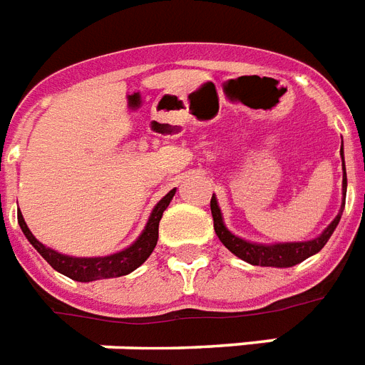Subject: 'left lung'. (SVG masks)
I'll use <instances>...</instances> for the list:
<instances>
[{
	"label": "left lung",
	"instance_id": "1",
	"mask_svg": "<svg viewBox=\"0 0 365 365\" xmlns=\"http://www.w3.org/2000/svg\"><path fill=\"white\" fill-rule=\"evenodd\" d=\"M342 166H344V158H342ZM342 193L346 195V170L342 174ZM342 209H344V199H342V207L339 215L325 230L321 232L319 236L313 237L309 242H286V244H255V242H247L242 237L234 236L226 226H224L222 212L217 203V197L212 195L210 199V212H212V220H215V232H217L218 240L222 242L228 250L236 255V257L244 259L245 263L259 267H294L302 263L304 259L312 257L317 251L323 250V245L329 242V237L334 232V228L341 222Z\"/></svg>",
	"mask_w": 365,
	"mask_h": 365
}]
</instances>
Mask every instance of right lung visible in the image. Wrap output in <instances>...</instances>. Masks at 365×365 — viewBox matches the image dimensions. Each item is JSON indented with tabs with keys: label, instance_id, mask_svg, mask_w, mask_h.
Segmentation results:
<instances>
[{
	"label": "right lung",
	"instance_id": "obj_1",
	"mask_svg": "<svg viewBox=\"0 0 365 365\" xmlns=\"http://www.w3.org/2000/svg\"><path fill=\"white\" fill-rule=\"evenodd\" d=\"M175 190L162 197L160 201L156 203V207L148 217V222L145 226V230L141 232V236L135 240L133 244L125 247L123 251L106 255V257H71V255H63L53 251L52 247H46L44 244H40L36 237L32 236V232L29 230V226L24 222L23 215L19 210V226L26 236V240L34 245V250L38 251L40 255L50 263L61 274H66L69 279L79 280V282H93V280L100 279H115V277H123L135 271L137 267H141L148 259V255L153 253L158 242V222H160L162 212L166 210V207L172 201Z\"/></svg>",
	"mask_w": 365,
	"mask_h": 365
}]
</instances>
